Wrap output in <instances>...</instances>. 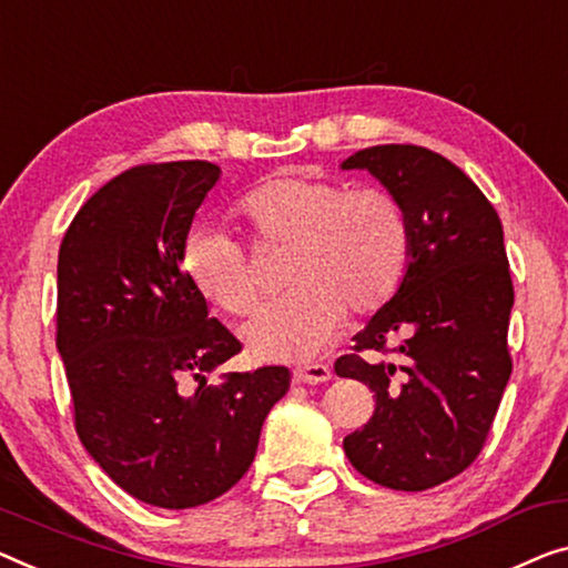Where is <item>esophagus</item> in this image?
<instances>
[{"instance_id": "1", "label": "esophagus", "mask_w": 568, "mask_h": 568, "mask_svg": "<svg viewBox=\"0 0 568 568\" xmlns=\"http://www.w3.org/2000/svg\"><path fill=\"white\" fill-rule=\"evenodd\" d=\"M332 379V369L326 365H303L293 369V383L298 385H318Z\"/></svg>"}]
</instances>
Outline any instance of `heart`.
Instances as JSON below:
<instances>
[{"label": "heart", "instance_id": "b5f03b06", "mask_svg": "<svg viewBox=\"0 0 568 568\" xmlns=\"http://www.w3.org/2000/svg\"><path fill=\"white\" fill-rule=\"evenodd\" d=\"M260 250L287 252L291 293L262 306L242 328L255 359L291 362L324 352L346 311L375 316L408 275L413 224L405 203L379 185L338 178L275 175L236 201ZM183 270L203 301L244 316L257 301L250 252L224 230L203 226L183 244Z\"/></svg>", "mask_w": 568, "mask_h": 568}]
</instances>
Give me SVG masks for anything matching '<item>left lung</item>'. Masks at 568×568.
<instances>
[{"label":"left lung","mask_w":568,"mask_h":568,"mask_svg":"<svg viewBox=\"0 0 568 568\" xmlns=\"http://www.w3.org/2000/svg\"><path fill=\"white\" fill-rule=\"evenodd\" d=\"M342 168L369 171L413 224L400 291L334 365L375 393V413L344 452L375 485L420 493L477 459L510 379L515 293L503 224L471 178L428 148L375 145Z\"/></svg>","instance_id":"1"}]
</instances>
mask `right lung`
<instances>
[{
  "label": "right lung",
  "mask_w": 568,
  "mask_h": 568,
  "mask_svg": "<svg viewBox=\"0 0 568 568\" xmlns=\"http://www.w3.org/2000/svg\"><path fill=\"white\" fill-rule=\"evenodd\" d=\"M219 173L206 160L134 165L83 203L58 252L55 344L75 434L124 493L165 510L232 489L291 387L277 365L206 385L242 352L181 267Z\"/></svg>",
  "instance_id": "obj_1"
}]
</instances>
